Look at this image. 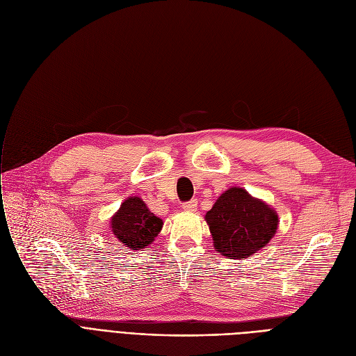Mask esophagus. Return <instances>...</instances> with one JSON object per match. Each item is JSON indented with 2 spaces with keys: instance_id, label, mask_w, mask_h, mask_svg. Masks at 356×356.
<instances>
[{
  "instance_id": "obj_1",
  "label": "esophagus",
  "mask_w": 356,
  "mask_h": 356,
  "mask_svg": "<svg viewBox=\"0 0 356 356\" xmlns=\"http://www.w3.org/2000/svg\"><path fill=\"white\" fill-rule=\"evenodd\" d=\"M183 209L186 212H195L197 209V200L193 199V200H189V202L183 203Z\"/></svg>"
}]
</instances>
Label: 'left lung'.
I'll return each instance as SVG.
<instances>
[{
	"label": "left lung",
	"mask_w": 356,
	"mask_h": 356,
	"mask_svg": "<svg viewBox=\"0 0 356 356\" xmlns=\"http://www.w3.org/2000/svg\"><path fill=\"white\" fill-rule=\"evenodd\" d=\"M213 248L231 259L248 258L263 250L278 228V215L268 203L232 186L204 215Z\"/></svg>",
	"instance_id": "1"
}]
</instances>
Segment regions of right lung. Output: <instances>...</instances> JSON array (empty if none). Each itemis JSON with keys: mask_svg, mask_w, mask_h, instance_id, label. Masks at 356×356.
Segmentation results:
<instances>
[{"mask_svg": "<svg viewBox=\"0 0 356 356\" xmlns=\"http://www.w3.org/2000/svg\"><path fill=\"white\" fill-rule=\"evenodd\" d=\"M109 228L124 247L141 251L153 244L163 228V219L148 209L147 203L138 196H129L120 209L112 215Z\"/></svg>", "mask_w": 356, "mask_h": 356, "instance_id": "1", "label": "right lung"}]
</instances>
